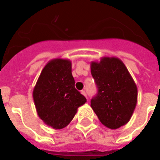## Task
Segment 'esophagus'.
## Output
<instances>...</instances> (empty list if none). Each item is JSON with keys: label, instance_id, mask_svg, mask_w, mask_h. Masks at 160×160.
Listing matches in <instances>:
<instances>
[{"label": "esophagus", "instance_id": "esophagus-1", "mask_svg": "<svg viewBox=\"0 0 160 160\" xmlns=\"http://www.w3.org/2000/svg\"><path fill=\"white\" fill-rule=\"evenodd\" d=\"M81 93H82V94H83V95L85 96L86 98H87V94H86V92H85V91H81Z\"/></svg>", "mask_w": 160, "mask_h": 160}]
</instances>
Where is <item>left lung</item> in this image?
I'll return each instance as SVG.
<instances>
[{
	"label": "left lung",
	"mask_w": 160,
	"mask_h": 160,
	"mask_svg": "<svg viewBox=\"0 0 160 160\" xmlns=\"http://www.w3.org/2000/svg\"><path fill=\"white\" fill-rule=\"evenodd\" d=\"M91 73L98 92L91 107L99 121L110 129L126 125L134 111L138 90L125 64L115 57H103L91 63Z\"/></svg>",
	"instance_id": "obj_1"
}]
</instances>
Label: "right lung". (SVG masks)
I'll return each instance as SVG.
<instances>
[{
    "instance_id": "add662e5",
    "label": "right lung",
    "mask_w": 160,
    "mask_h": 160,
    "mask_svg": "<svg viewBox=\"0 0 160 160\" xmlns=\"http://www.w3.org/2000/svg\"><path fill=\"white\" fill-rule=\"evenodd\" d=\"M71 61L54 59L44 67L33 88L36 111L45 124L62 129L73 119L87 99L74 88Z\"/></svg>"
}]
</instances>
